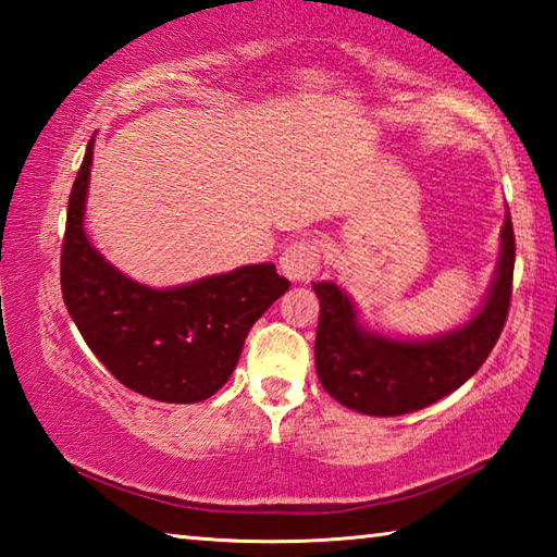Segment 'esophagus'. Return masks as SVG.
<instances>
[{
    "label": "esophagus",
    "instance_id": "esophagus-1",
    "mask_svg": "<svg viewBox=\"0 0 557 557\" xmlns=\"http://www.w3.org/2000/svg\"><path fill=\"white\" fill-rule=\"evenodd\" d=\"M319 265H322V248H319L317 238H299L289 243L280 256L282 275L295 282L312 280L319 272Z\"/></svg>",
    "mask_w": 557,
    "mask_h": 557
}]
</instances>
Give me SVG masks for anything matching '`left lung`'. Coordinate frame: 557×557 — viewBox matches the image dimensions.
<instances>
[{
	"instance_id": "left-lung-1",
	"label": "left lung",
	"mask_w": 557,
	"mask_h": 557,
	"mask_svg": "<svg viewBox=\"0 0 557 557\" xmlns=\"http://www.w3.org/2000/svg\"><path fill=\"white\" fill-rule=\"evenodd\" d=\"M516 238L511 215L502 231V258L479 314L457 332L422 342H398L358 324L354 301L334 282H314L319 326L317 375L324 391L363 414L414 412L445 398L474 375L504 332L511 307Z\"/></svg>"
}]
</instances>
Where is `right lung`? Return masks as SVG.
<instances>
[{"instance_id": "right-lung-1", "label": "right lung", "mask_w": 557, "mask_h": 557, "mask_svg": "<svg viewBox=\"0 0 557 557\" xmlns=\"http://www.w3.org/2000/svg\"><path fill=\"white\" fill-rule=\"evenodd\" d=\"M92 139L75 176L61 245L65 309L98 361L129 391L162 403H199L231 379L245 336L289 289L272 262L169 289L129 280L92 248L83 211Z\"/></svg>"}]
</instances>
